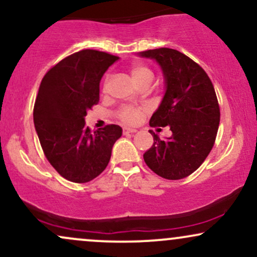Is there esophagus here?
Returning a JSON list of instances; mask_svg holds the SVG:
<instances>
[{
  "instance_id": "34e87169",
  "label": "esophagus",
  "mask_w": 257,
  "mask_h": 257,
  "mask_svg": "<svg viewBox=\"0 0 257 257\" xmlns=\"http://www.w3.org/2000/svg\"><path fill=\"white\" fill-rule=\"evenodd\" d=\"M138 131L137 129H133V128H123V134L126 135V134H134V133H137Z\"/></svg>"
}]
</instances>
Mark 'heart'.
<instances>
[{
  "instance_id": "heart-1",
  "label": "heart",
  "mask_w": 257,
  "mask_h": 257,
  "mask_svg": "<svg viewBox=\"0 0 257 257\" xmlns=\"http://www.w3.org/2000/svg\"><path fill=\"white\" fill-rule=\"evenodd\" d=\"M131 74L133 76V79H134V81L139 83L141 82L142 80L145 79H153V73L152 70L150 69V68L144 66V64H140V63H135L133 64L131 67ZM107 80L109 78H105V81H104V87L106 86L107 83ZM142 109L140 107H132V106H124L122 107L119 111V119L122 120V122L124 123H128V124H134V123H137L139 119L141 118L142 116Z\"/></svg>"
}]
</instances>
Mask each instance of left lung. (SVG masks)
Instances as JSON below:
<instances>
[{"label": "left lung", "mask_w": 257, "mask_h": 257, "mask_svg": "<svg viewBox=\"0 0 257 257\" xmlns=\"http://www.w3.org/2000/svg\"><path fill=\"white\" fill-rule=\"evenodd\" d=\"M162 67L166 91L151 126H170L172 135L160 140L153 131V145L145 163L160 177L182 179L200 168L214 146L220 109L213 83L205 70L187 55L169 48L141 51Z\"/></svg>", "instance_id": "left-lung-1"}]
</instances>
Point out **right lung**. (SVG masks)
<instances>
[{"mask_svg": "<svg viewBox=\"0 0 257 257\" xmlns=\"http://www.w3.org/2000/svg\"><path fill=\"white\" fill-rule=\"evenodd\" d=\"M119 57L86 49L51 67L40 82L33 120L46 159L62 177L86 183L104 171L122 128L91 132L85 116L99 101L101 76Z\"/></svg>", "mask_w": 257, "mask_h": 257, "instance_id": "right-lung-1", "label": "right lung"}]
</instances>
